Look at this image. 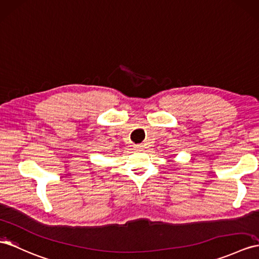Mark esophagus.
Instances as JSON below:
<instances>
[{
	"label": "esophagus",
	"mask_w": 259,
	"mask_h": 259,
	"mask_svg": "<svg viewBox=\"0 0 259 259\" xmlns=\"http://www.w3.org/2000/svg\"><path fill=\"white\" fill-rule=\"evenodd\" d=\"M144 146L142 144H138V145H135V149H142Z\"/></svg>",
	"instance_id": "esophagus-1"
}]
</instances>
